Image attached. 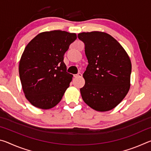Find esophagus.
<instances>
[{
	"instance_id": "obj_1",
	"label": "esophagus",
	"mask_w": 151,
	"mask_h": 151,
	"mask_svg": "<svg viewBox=\"0 0 151 151\" xmlns=\"http://www.w3.org/2000/svg\"><path fill=\"white\" fill-rule=\"evenodd\" d=\"M82 76H83V75H82L81 73H78L77 75H75V78H81Z\"/></svg>"
}]
</instances>
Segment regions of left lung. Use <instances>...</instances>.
<instances>
[{
	"mask_svg": "<svg viewBox=\"0 0 151 151\" xmlns=\"http://www.w3.org/2000/svg\"><path fill=\"white\" fill-rule=\"evenodd\" d=\"M88 65L83 74L85 86L80 89L85 103L96 111L115 108L129 92L132 65L121 44L104 32H81Z\"/></svg>",
	"mask_w": 151,
	"mask_h": 151,
	"instance_id": "8db88e82",
	"label": "left lung"
}]
</instances>
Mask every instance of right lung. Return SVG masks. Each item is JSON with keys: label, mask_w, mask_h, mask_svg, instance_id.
<instances>
[{"label": "right lung", "mask_w": 151, "mask_h": 151, "mask_svg": "<svg viewBox=\"0 0 151 151\" xmlns=\"http://www.w3.org/2000/svg\"><path fill=\"white\" fill-rule=\"evenodd\" d=\"M76 39L75 33L51 30L40 33L25 47L19 62V76L30 104L50 109L61 101L73 75L66 72L64 55Z\"/></svg>", "instance_id": "add662e5"}]
</instances>
